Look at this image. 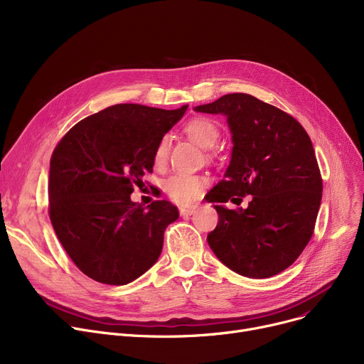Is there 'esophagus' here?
<instances>
[{
    "label": "esophagus",
    "instance_id": "obj_1",
    "mask_svg": "<svg viewBox=\"0 0 364 364\" xmlns=\"http://www.w3.org/2000/svg\"><path fill=\"white\" fill-rule=\"evenodd\" d=\"M178 211L183 217H188V215H192V214L196 213V208L195 206H180Z\"/></svg>",
    "mask_w": 364,
    "mask_h": 364
}]
</instances>
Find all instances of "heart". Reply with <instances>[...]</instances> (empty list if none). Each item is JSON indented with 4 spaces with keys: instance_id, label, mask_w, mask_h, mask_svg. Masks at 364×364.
<instances>
[{
    "instance_id": "heart-1",
    "label": "heart",
    "mask_w": 364,
    "mask_h": 364,
    "mask_svg": "<svg viewBox=\"0 0 364 364\" xmlns=\"http://www.w3.org/2000/svg\"><path fill=\"white\" fill-rule=\"evenodd\" d=\"M187 136L198 143L203 149L214 147L220 140V128L209 118L198 117L190 119L184 125ZM169 151V139L168 136L161 137L155 151H153V162L156 166H162L166 162ZM206 184V178L198 174H186V172H177L169 176L164 181V188L168 196L178 203H192L202 193V188Z\"/></svg>"
}]
</instances>
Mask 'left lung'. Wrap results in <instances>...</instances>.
<instances>
[{"mask_svg": "<svg viewBox=\"0 0 364 364\" xmlns=\"http://www.w3.org/2000/svg\"><path fill=\"white\" fill-rule=\"evenodd\" d=\"M195 110L225 114L235 143L224 178L205 196L218 213L209 246L237 274H279L309 245L321 202L323 180L307 131L251 94H225ZM245 196H252L246 210L222 205L240 204Z\"/></svg>", "mask_w": 364, "mask_h": 364, "instance_id": "1", "label": "left lung"}]
</instances>
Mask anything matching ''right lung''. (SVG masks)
Wrapping results in <instances>:
<instances>
[{
	"label": "right lung",
	"instance_id": "obj_1",
	"mask_svg": "<svg viewBox=\"0 0 364 364\" xmlns=\"http://www.w3.org/2000/svg\"><path fill=\"white\" fill-rule=\"evenodd\" d=\"M186 109L114 105L73 125L57 143L48 215L66 254L90 279L127 284L158 261L178 209L168 200L144 209L129 195L144 186L158 141Z\"/></svg>",
	"mask_w": 364,
	"mask_h": 364
}]
</instances>
